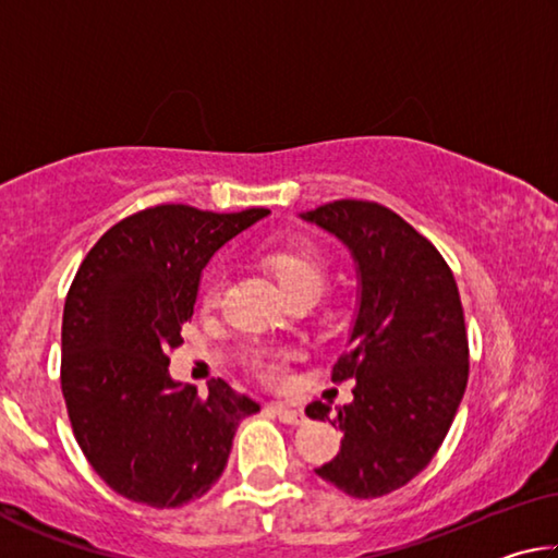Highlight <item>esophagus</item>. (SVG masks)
<instances>
[{
  "label": "esophagus",
  "instance_id": "1",
  "mask_svg": "<svg viewBox=\"0 0 558 558\" xmlns=\"http://www.w3.org/2000/svg\"><path fill=\"white\" fill-rule=\"evenodd\" d=\"M270 411L278 415V421L288 423V426H302V423L307 421L305 413L298 411V409H288V405H282V403H272Z\"/></svg>",
  "mask_w": 558,
  "mask_h": 558
}]
</instances>
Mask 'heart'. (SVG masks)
Here are the masks:
<instances>
[{
  "label": "heart",
  "mask_w": 558,
  "mask_h": 558,
  "mask_svg": "<svg viewBox=\"0 0 558 558\" xmlns=\"http://www.w3.org/2000/svg\"><path fill=\"white\" fill-rule=\"evenodd\" d=\"M263 266L270 270V276L276 278L280 290L286 292V298L300 290H313L319 292L327 278V263L315 251H290V248H272L263 256ZM221 295V276L206 278L202 300L206 307H211L219 302ZM288 352H260L253 356V369L270 384H280L288 374Z\"/></svg>",
  "instance_id": "heart-1"
}]
</instances>
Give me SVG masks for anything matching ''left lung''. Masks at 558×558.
<instances>
[{
	"instance_id": "8db88e82",
	"label": "left lung",
	"mask_w": 558,
	"mask_h": 558,
	"mask_svg": "<svg viewBox=\"0 0 558 558\" xmlns=\"http://www.w3.org/2000/svg\"><path fill=\"white\" fill-rule=\"evenodd\" d=\"M344 245L356 268V313L332 381L356 379L337 409L342 450L315 472L372 499L418 475L436 456L468 386V337L456 278L428 239L374 202L342 199L300 214ZM329 421V405L310 403Z\"/></svg>"
}]
</instances>
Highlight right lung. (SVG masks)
<instances>
[{
  "mask_svg": "<svg viewBox=\"0 0 558 558\" xmlns=\"http://www.w3.org/2000/svg\"><path fill=\"white\" fill-rule=\"evenodd\" d=\"M268 214L155 206L102 233L75 272L61 327L65 409L93 470L132 502L162 509L209 493L239 423L260 411L223 379L206 399L174 381L169 352L216 251Z\"/></svg>",
  "mask_w": 558,
  "mask_h": 558,
  "instance_id": "1",
  "label": "right lung"
}]
</instances>
